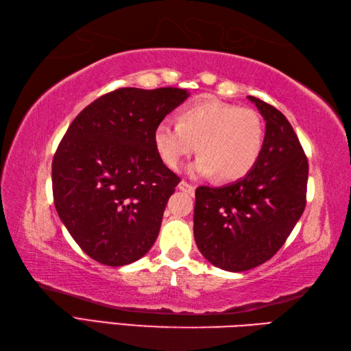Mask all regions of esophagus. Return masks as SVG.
Returning <instances> with one entry per match:
<instances>
[{
  "mask_svg": "<svg viewBox=\"0 0 351 351\" xmlns=\"http://www.w3.org/2000/svg\"><path fill=\"white\" fill-rule=\"evenodd\" d=\"M178 189H180L181 191L189 193V195H195V185H191L185 181H181L180 184H178Z\"/></svg>",
  "mask_w": 351,
  "mask_h": 351,
  "instance_id": "esophagus-1",
  "label": "esophagus"
}]
</instances>
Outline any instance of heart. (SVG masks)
I'll use <instances>...</instances> for the list:
<instances>
[{
	"mask_svg": "<svg viewBox=\"0 0 351 351\" xmlns=\"http://www.w3.org/2000/svg\"><path fill=\"white\" fill-rule=\"evenodd\" d=\"M264 143V126L255 110L234 104L205 101L184 108L180 123L164 119L155 126L156 154L169 169L184 158L202 154L190 166V173L220 181H237L255 166Z\"/></svg>",
	"mask_w": 351,
	"mask_h": 351,
	"instance_id": "heart-1",
	"label": "heart"
}]
</instances>
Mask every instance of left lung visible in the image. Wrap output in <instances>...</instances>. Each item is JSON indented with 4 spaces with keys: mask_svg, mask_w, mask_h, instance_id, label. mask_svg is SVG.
<instances>
[{
    "mask_svg": "<svg viewBox=\"0 0 351 351\" xmlns=\"http://www.w3.org/2000/svg\"><path fill=\"white\" fill-rule=\"evenodd\" d=\"M247 98L265 121L256 164L232 184L196 190V244L205 259L226 271H245L270 259L306 205L308 158L293 126L270 104Z\"/></svg>",
    "mask_w": 351,
    "mask_h": 351,
    "instance_id": "left-lung-1",
    "label": "left lung"
}]
</instances>
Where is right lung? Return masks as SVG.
I'll list each match as a JSON object with an SVG mask.
<instances>
[{"label": "right lung", "instance_id": "obj_1", "mask_svg": "<svg viewBox=\"0 0 351 351\" xmlns=\"http://www.w3.org/2000/svg\"><path fill=\"white\" fill-rule=\"evenodd\" d=\"M184 88H117L73 119L52 160L58 217L92 259L122 267L158 237L180 176L156 154L154 131L187 99Z\"/></svg>", "mask_w": 351, "mask_h": 351}]
</instances>
